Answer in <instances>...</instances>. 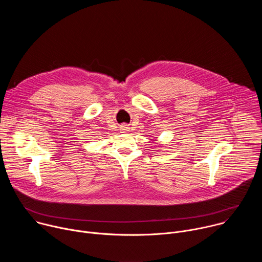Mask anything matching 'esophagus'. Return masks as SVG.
<instances>
[{
    "instance_id": "1",
    "label": "esophagus",
    "mask_w": 262,
    "mask_h": 262,
    "mask_svg": "<svg viewBox=\"0 0 262 262\" xmlns=\"http://www.w3.org/2000/svg\"><path fill=\"white\" fill-rule=\"evenodd\" d=\"M127 129H128V128H127L125 125L122 126V130H123V132H127Z\"/></svg>"
}]
</instances>
